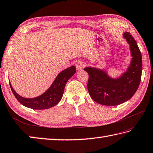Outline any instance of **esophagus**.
Wrapping results in <instances>:
<instances>
[{"label":"esophagus","instance_id":"esophagus-1","mask_svg":"<svg viewBox=\"0 0 153 153\" xmlns=\"http://www.w3.org/2000/svg\"><path fill=\"white\" fill-rule=\"evenodd\" d=\"M85 64H83V63L82 62H78L76 64V69L77 70H82V69L83 68V67H84Z\"/></svg>","mask_w":153,"mask_h":153}]
</instances>
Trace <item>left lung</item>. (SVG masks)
<instances>
[{
	"instance_id": "1",
	"label": "left lung",
	"mask_w": 153,
	"mask_h": 153,
	"mask_svg": "<svg viewBox=\"0 0 153 153\" xmlns=\"http://www.w3.org/2000/svg\"><path fill=\"white\" fill-rule=\"evenodd\" d=\"M123 37L129 44L132 56L126 72L112 78L105 71L95 68H85L89 75L88 89L93 100L107 106L118 105L133 97L138 89L142 74V56L136 41L128 32Z\"/></svg>"
}]
</instances>
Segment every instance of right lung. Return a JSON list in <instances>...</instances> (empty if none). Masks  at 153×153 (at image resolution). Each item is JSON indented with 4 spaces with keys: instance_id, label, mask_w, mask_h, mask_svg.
I'll return each instance as SVG.
<instances>
[{
    "instance_id": "right-lung-1",
    "label": "right lung",
    "mask_w": 153,
    "mask_h": 153,
    "mask_svg": "<svg viewBox=\"0 0 153 153\" xmlns=\"http://www.w3.org/2000/svg\"><path fill=\"white\" fill-rule=\"evenodd\" d=\"M76 72L75 66H71L61 71L52 84L43 94L34 98H25L20 96L14 91L9 82L11 90L15 97L24 106L33 109H46L58 104L63 96L65 85L69 79Z\"/></svg>"
}]
</instances>
